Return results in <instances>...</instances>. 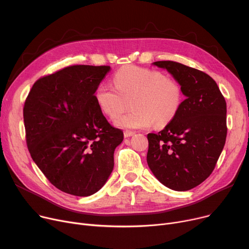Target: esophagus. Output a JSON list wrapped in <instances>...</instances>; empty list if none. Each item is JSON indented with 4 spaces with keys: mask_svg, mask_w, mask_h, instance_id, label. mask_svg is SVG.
<instances>
[{
    "mask_svg": "<svg viewBox=\"0 0 249 249\" xmlns=\"http://www.w3.org/2000/svg\"><path fill=\"white\" fill-rule=\"evenodd\" d=\"M135 134V132L133 131H129V130H126V131H124V136L127 138V137H131Z\"/></svg>",
    "mask_w": 249,
    "mask_h": 249,
    "instance_id": "34e87169",
    "label": "esophagus"
}]
</instances>
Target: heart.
<instances>
[{
  "label": "heart",
  "instance_id": "1",
  "mask_svg": "<svg viewBox=\"0 0 249 249\" xmlns=\"http://www.w3.org/2000/svg\"><path fill=\"white\" fill-rule=\"evenodd\" d=\"M113 82L116 90L100 84L95 100L109 118L119 115L129 102L128 113L118 117L115 125L126 129L164 126L177 116L182 103V89L177 80L160 71L128 65L118 71Z\"/></svg>",
  "mask_w": 249,
  "mask_h": 249
}]
</instances>
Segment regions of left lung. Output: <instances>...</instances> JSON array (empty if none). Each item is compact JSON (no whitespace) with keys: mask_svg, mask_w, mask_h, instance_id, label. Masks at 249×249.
Masks as SVG:
<instances>
[{"mask_svg":"<svg viewBox=\"0 0 249 249\" xmlns=\"http://www.w3.org/2000/svg\"><path fill=\"white\" fill-rule=\"evenodd\" d=\"M152 64L172 74L186 100L163 130L147 134V163L168 189L189 191L212 174L224 148L226 102L207 73L169 60Z\"/></svg>","mask_w":249,"mask_h":249,"instance_id":"obj_1","label":"left lung"}]
</instances>
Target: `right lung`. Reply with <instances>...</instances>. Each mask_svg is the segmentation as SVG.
Returning <instances> with one entry per match:
<instances>
[{
    "instance_id": "1",
    "label": "right lung",
    "mask_w": 249,
    "mask_h": 249,
    "mask_svg": "<svg viewBox=\"0 0 249 249\" xmlns=\"http://www.w3.org/2000/svg\"><path fill=\"white\" fill-rule=\"evenodd\" d=\"M110 67L72 65L39 78L23 116L31 158L58 190L78 197L97 193L114 168L122 130L110 125L95 90Z\"/></svg>"
}]
</instances>
